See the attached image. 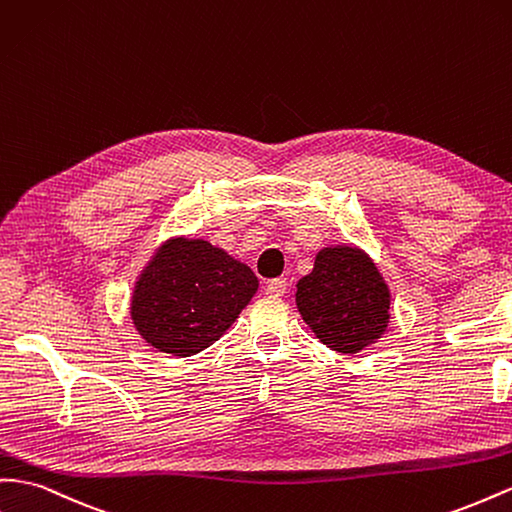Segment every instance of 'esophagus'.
I'll return each mask as SVG.
<instances>
[{
	"label": "esophagus",
	"instance_id": "obj_1",
	"mask_svg": "<svg viewBox=\"0 0 512 512\" xmlns=\"http://www.w3.org/2000/svg\"><path fill=\"white\" fill-rule=\"evenodd\" d=\"M265 293L269 297H284V293H286V280H282V278L269 280L267 286H265Z\"/></svg>",
	"mask_w": 512,
	"mask_h": 512
}]
</instances>
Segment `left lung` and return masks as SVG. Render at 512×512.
<instances>
[{
  "instance_id": "1",
  "label": "left lung",
  "mask_w": 512,
  "mask_h": 512,
  "mask_svg": "<svg viewBox=\"0 0 512 512\" xmlns=\"http://www.w3.org/2000/svg\"><path fill=\"white\" fill-rule=\"evenodd\" d=\"M301 319L331 351L355 355L379 342L390 325L392 293L362 247L327 245L312 273L297 282Z\"/></svg>"
}]
</instances>
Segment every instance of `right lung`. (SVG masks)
Returning a JSON list of instances; mask_svg holds the SVG:
<instances>
[{
  "label": "right lung",
  "instance_id": "right-lung-1",
  "mask_svg": "<svg viewBox=\"0 0 512 512\" xmlns=\"http://www.w3.org/2000/svg\"><path fill=\"white\" fill-rule=\"evenodd\" d=\"M258 290L245 262L204 239H165L140 271L131 321L150 347L196 355L222 338Z\"/></svg>",
  "mask_w": 512,
  "mask_h": 512
}]
</instances>
